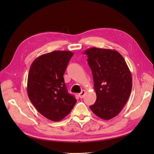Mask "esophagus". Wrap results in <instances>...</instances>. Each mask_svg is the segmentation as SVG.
Here are the masks:
<instances>
[{"instance_id":"1","label":"esophagus","mask_w":154,"mask_h":154,"mask_svg":"<svg viewBox=\"0 0 154 154\" xmlns=\"http://www.w3.org/2000/svg\"><path fill=\"white\" fill-rule=\"evenodd\" d=\"M85 92H86V91L85 90H83L80 93H79L78 95H79V96H80V98H83V97H84Z\"/></svg>"}]
</instances>
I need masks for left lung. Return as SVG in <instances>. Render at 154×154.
I'll use <instances>...</instances> for the list:
<instances>
[{
	"mask_svg": "<svg viewBox=\"0 0 154 154\" xmlns=\"http://www.w3.org/2000/svg\"><path fill=\"white\" fill-rule=\"evenodd\" d=\"M94 80L96 101L90 106L97 117L109 120L119 114L127 103L132 87V74L117 51L91 48L85 50Z\"/></svg>",
	"mask_w": 154,
	"mask_h": 154,
	"instance_id": "obj_1",
	"label": "left lung"
}]
</instances>
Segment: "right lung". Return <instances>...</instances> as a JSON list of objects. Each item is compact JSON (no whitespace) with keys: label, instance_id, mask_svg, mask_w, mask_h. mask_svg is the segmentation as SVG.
Returning a JSON list of instances; mask_svg holds the SVG:
<instances>
[{"label":"right lung","instance_id":"obj_1","mask_svg":"<svg viewBox=\"0 0 154 154\" xmlns=\"http://www.w3.org/2000/svg\"><path fill=\"white\" fill-rule=\"evenodd\" d=\"M73 53L54 51L36 58L31 65L27 92L36 109L47 119L59 122L67 116L76 103L69 94L63 74Z\"/></svg>","mask_w":154,"mask_h":154}]
</instances>
